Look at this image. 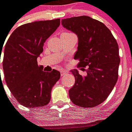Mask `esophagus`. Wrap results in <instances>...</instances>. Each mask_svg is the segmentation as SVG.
<instances>
[{
    "label": "esophagus",
    "instance_id": "esophagus-1",
    "mask_svg": "<svg viewBox=\"0 0 132 132\" xmlns=\"http://www.w3.org/2000/svg\"><path fill=\"white\" fill-rule=\"evenodd\" d=\"M60 73H61V76H66V74L68 73V71H64V70H61V71H60Z\"/></svg>",
    "mask_w": 132,
    "mask_h": 132
}]
</instances>
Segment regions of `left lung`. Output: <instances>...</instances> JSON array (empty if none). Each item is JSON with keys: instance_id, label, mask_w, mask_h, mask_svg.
<instances>
[{"instance_id": "left-lung-1", "label": "left lung", "mask_w": 132, "mask_h": 132, "mask_svg": "<svg viewBox=\"0 0 132 132\" xmlns=\"http://www.w3.org/2000/svg\"><path fill=\"white\" fill-rule=\"evenodd\" d=\"M64 28L78 38V46L74 59L78 67L85 69L87 76L80 75L77 69L71 71L76 78L69 89V97L77 106L92 108L108 98L118 78L120 62L116 38L106 25L88 16L62 19Z\"/></svg>"}]
</instances>
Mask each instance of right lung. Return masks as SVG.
<instances>
[{
  "mask_svg": "<svg viewBox=\"0 0 132 132\" xmlns=\"http://www.w3.org/2000/svg\"><path fill=\"white\" fill-rule=\"evenodd\" d=\"M59 24L60 19L23 24L12 32L5 44L3 60L5 80L22 106L41 107L50 101L52 88L61 75L54 69L43 71L37 59L43 51L45 42ZM3 47L0 46V62Z\"/></svg>",
  "mask_w": 132,
  "mask_h": 132,
  "instance_id": "obj_1",
  "label": "right lung"
}]
</instances>
